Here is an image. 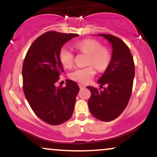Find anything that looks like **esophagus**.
Returning a JSON list of instances; mask_svg holds the SVG:
<instances>
[{
    "instance_id": "1",
    "label": "esophagus",
    "mask_w": 157,
    "mask_h": 157,
    "mask_svg": "<svg viewBox=\"0 0 157 157\" xmlns=\"http://www.w3.org/2000/svg\"><path fill=\"white\" fill-rule=\"evenodd\" d=\"M79 87H80V89H85V88H86V86H84V85L80 83V84H79Z\"/></svg>"
}]
</instances>
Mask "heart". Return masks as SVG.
Segmentation results:
<instances>
[{
  "instance_id": "b5f03b06",
  "label": "heart",
  "mask_w": 157,
  "mask_h": 157,
  "mask_svg": "<svg viewBox=\"0 0 157 157\" xmlns=\"http://www.w3.org/2000/svg\"><path fill=\"white\" fill-rule=\"evenodd\" d=\"M75 48L77 51L88 55L87 64L89 66L75 68L69 75L72 80L81 83H87L93 78L95 74L93 65L99 71H103L111 60V55L109 49L101 46L100 43L95 40H84L75 44ZM74 57L72 52L66 46L61 47L59 52V59L65 68H69L72 66Z\"/></svg>"
}]
</instances>
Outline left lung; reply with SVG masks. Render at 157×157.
<instances>
[{"instance_id": "left-lung-1", "label": "left lung", "mask_w": 157, "mask_h": 157, "mask_svg": "<svg viewBox=\"0 0 157 157\" xmlns=\"http://www.w3.org/2000/svg\"><path fill=\"white\" fill-rule=\"evenodd\" d=\"M112 46V55L109 66L98 80L103 90L87 86L91 91L89 111L95 118L103 122L117 118L128 103L132 92L135 75L134 59L130 49L121 39L111 35L100 34Z\"/></svg>"}]
</instances>
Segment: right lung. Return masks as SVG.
Returning a JSON list of instances; mask_svg holds the SVG:
<instances>
[{
    "mask_svg": "<svg viewBox=\"0 0 157 157\" xmlns=\"http://www.w3.org/2000/svg\"><path fill=\"white\" fill-rule=\"evenodd\" d=\"M76 34L49 31L32 43L23 64V89L27 101L38 117L46 123L57 125L69 120L80 91L75 81L66 80L64 88L55 86L64 72L59 59L63 45Z\"/></svg>",
    "mask_w": 157,
    "mask_h": 157,
    "instance_id": "right-lung-1",
    "label": "right lung"
}]
</instances>
